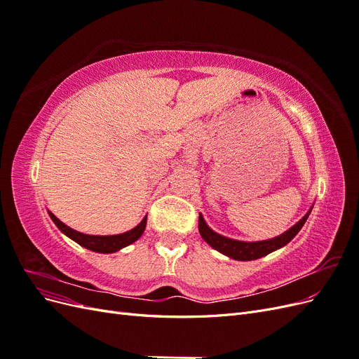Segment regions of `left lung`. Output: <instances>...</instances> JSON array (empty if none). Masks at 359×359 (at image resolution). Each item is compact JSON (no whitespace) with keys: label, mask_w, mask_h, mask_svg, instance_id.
Returning a JSON list of instances; mask_svg holds the SVG:
<instances>
[{"label":"left lung","mask_w":359,"mask_h":359,"mask_svg":"<svg viewBox=\"0 0 359 359\" xmlns=\"http://www.w3.org/2000/svg\"><path fill=\"white\" fill-rule=\"evenodd\" d=\"M307 217H309V214L304 215L302 219L295 226H292L289 231L274 238V240H268V241L243 243V241H235V240H231V238L222 236L219 233H215L214 231H211L210 227L206 226L202 215H199V232H201L203 240L208 243L212 248L219 250L220 253L229 256L232 259H236V260H255V259L269 255L271 252H274V250L286 245L290 240H293V236H295L301 231V227L304 226V223H306Z\"/></svg>","instance_id":"8db88e82"}]
</instances>
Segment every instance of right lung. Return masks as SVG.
Segmentation results:
<instances>
[{"mask_svg": "<svg viewBox=\"0 0 359 359\" xmlns=\"http://www.w3.org/2000/svg\"><path fill=\"white\" fill-rule=\"evenodd\" d=\"M52 222L57 224L58 229L66 233L69 238H72L73 241L78 243L79 245L93 250V252L97 253H114L118 252V250H121L123 247H127L132 243H135L136 240H139L140 235L144 233L145 231V226H147V217L145 219L140 222L135 229L128 231L126 233H119V235H109V236H97V235H85L81 233L78 231H73L72 227L66 226L62 222H60L55 215L52 212H49Z\"/></svg>", "mask_w": 359, "mask_h": 359, "instance_id": "right-lung-1", "label": "right lung"}]
</instances>
